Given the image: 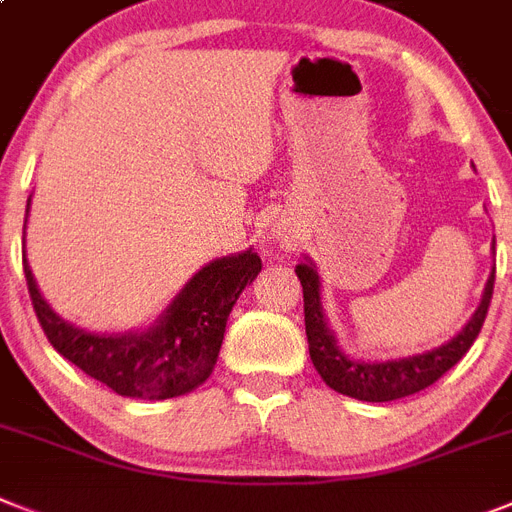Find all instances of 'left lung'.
<instances>
[{
  "instance_id": "obj_1",
  "label": "left lung",
  "mask_w": 512,
  "mask_h": 512,
  "mask_svg": "<svg viewBox=\"0 0 512 512\" xmlns=\"http://www.w3.org/2000/svg\"><path fill=\"white\" fill-rule=\"evenodd\" d=\"M296 276L302 281L304 325H307L309 356H312L317 375L336 393L369 403L398 401V398L419 393V390L429 388L432 382L440 380L450 367L461 362L466 351L471 349V343L479 336V330H482L489 302H492V289H495V268H492L487 286H484L482 302L471 315V320L463 325L458 336H453L437 349L403 356V359L362 362V359H354V356L346 354L338 346L336 333L328 328V317H325V309H322L320 273H317L315 263L304 260V263L296 265Z\"/></svg>"
}]
</instances>
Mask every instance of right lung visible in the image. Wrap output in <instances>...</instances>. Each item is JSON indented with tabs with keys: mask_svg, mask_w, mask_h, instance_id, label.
<instances>
[{
	"mask_svg": "<svg viewBox=\"0 0 512 512\" xmlns=\"http://www.w3.org/2000/svg\"><path fill=\"white\" fill-rule=\"evenodd\" d=\"M25 208V223H28ZM25 281L36 317L59 354L114 393L163 401L195 390L210 377L221 351L226 320L247 283L263 270L252 249L218 257L200 268L148 328L127 333H88L49 307L36 286L28 257Z\"/></svg>",
	"mask_w": 512,
	"mask_h": 512,
	"instance_id": "add662e5",
	"label": "right lung"
}]
</instances>
